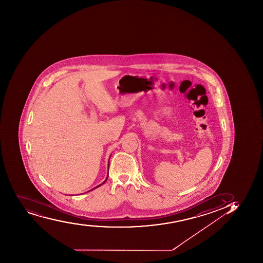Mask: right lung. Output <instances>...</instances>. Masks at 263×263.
<instances>
[{"label":"right lung","mask_w":263,"mask_h":263,"mask_svg":"<svg viewBox=\"0 0 263 263\" xmlns=\"http://www.w3.org/2000/svg\"><path fill=\"white\" fill-rule=\"evenodd\" d=\"M108 175H109V172H108ZM107 178H108V177H106V179H105V181H104V182H103V183H102V184H104V182H106ZM102 184L99 185V186H97V187H94V189H96V187H100V186H101ZM94 189H92V190H94Z\"/></svg>","instance_id":"add662e5"}]
</instances>
